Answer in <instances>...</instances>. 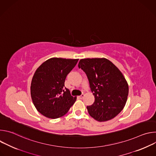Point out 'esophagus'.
<instances>
[{"mask_svg":"<svg viewBox=\"0 0 156 156\" xmlns=\"http://www.w3.org/2000/svg\"><path fill=\"white\" fill-rule=\"evenodd\" d=\"M84 96V94L83 93H82V94H81V95L79 96V98H80V99H82V98H83Z\"/></svg>","mask_w":156,"mask_h":156,"instance_id":"obj_1","label":"esophagus"}]
</instances>
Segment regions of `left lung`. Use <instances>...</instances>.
Masks as SVG:
<instances>
[{"label":"left lung","instance_id":"obj_1","mask_svg":"<svg viewBox=\"0 0 156 156\" xmlns=\"http://www.w3.org/2000/svg\"><path fill=\"white\" fill-rule=\"evenodd\" d=\"M78 67L86 73L95 98L93 104L87 106L89 114L99 122L116 117L128 95V85L122 72L105 58L81 59Z\"/></svg>","mask_w":156,"mask_h":156}]
</instances>
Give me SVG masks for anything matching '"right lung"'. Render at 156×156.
<instances>
[{
  "instance_id": "right-lung-1",
  "label": "right lung",
  "mask_w": 156,
  "mask_h": 156,
  "mask_svg": "<svg viewBox=\"0 0 156 156\" xmlns=\"http://www.w3.org/2000/svg\"><path fill=\"white\" fill-rule=\"evenodd\" d=\"M78 59L51 58L36 70L31 84V96L37 110L49 119H57L68 112L76 100L65 87L67 75Z\"/></svg>"
}]
</instances>
